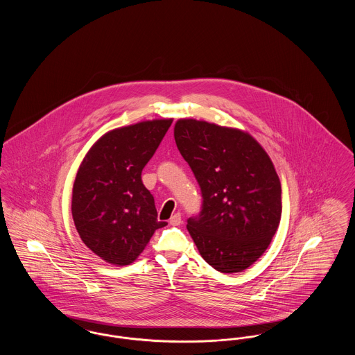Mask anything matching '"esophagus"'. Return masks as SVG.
Returning <instances> with one entry per match:
<instances>
[{
	"label": "esophagus",
	"mask_w": 355,
	"mask_h": 355,
	"mask_svg": "<svg viewBox=\"0 0 355 355\" xmlns=\"http://www.w3.org/2000/svg\"><path fill=\"white\" fill-rule=\"evenodd\" d=\"M169 223L171 225V226H180V225L182 223L181 214H180V213H175V214H173V216H171V218H170Z\"/></svg>",
	"instance_id": "34e87169"
}]
</instances>
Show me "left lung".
<instances>
[{"label":"left lung","instance_id":"obj_1","mask_svg":"<svg viewBox=\"0 0 355 355\" xmlns=\"http://www.w3.org/2000/svg\"><path fill=\"white\" fill-rule=\"evenodd\" d=\"M177 148L201 187V211L187 230L203 259L239 272L265 253L281 214V182L252 135L197 119L174 126Z\"/></svg>","mask_w":355,"mask_h":355}]
</instances>
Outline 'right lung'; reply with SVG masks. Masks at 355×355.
<instances>
[{"label": "right lung", "mask_w": 355, "mask_h": 355, "mask_svg": "<svg viewBox=\"0 0 355 355\" xmlns=\"http://www.w3.org/2000/svg\"><path fill=\"white\" fill-rule=\"evenodd\" d=\"M171 119L145 121L101 137L78 169L71 214L85 245L113 265H129L142 253L157 220L154 197L141 173L150 161Z\"/></svg>", "instance_id": "1"}]
</instances>
